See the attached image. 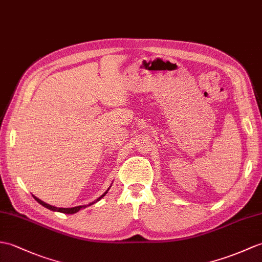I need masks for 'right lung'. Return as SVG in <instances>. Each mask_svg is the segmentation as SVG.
Listing matches in <instances>:
<instances>
[{
	"mask_svg": "<svg viewBox=\"0 0 262 262\" xmlns=\"http://www.w3.org/2000/svg\"><path fill=\"white\" fill-rule=\"evenodd\" d=\"M107 192H108V190L102 194V195L99 198V199H97V201H99L101 198H103L107 194ZM34 199H35V201L36 202H39L41 205H43L45 208H47V209H49V210H51V211H58V212H61V213H66V214H72V213H76V212H78L79 210H81V209H84L86 208V205H80V206H75V208H56V206H52V205H50V204H47V203H45L43 201H41L40 199H38V198H35V196H33ZM95 202H93V203H90V204H88V206L89 205H91V204H94Z\"/></svg>",
	"mask_w": 262,
	"mask_h": 262,
	"instance_id": "add662e5",
	"label": "right lung"
}]
</instances>
